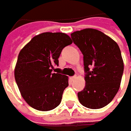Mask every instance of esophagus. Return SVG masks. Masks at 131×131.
<instances>
[{
    "label": "esophagus",
    "mask_w": 131,
    "mask_h": 131,
    "mask_svg": "<svg viewBox=\"0 0 131 131\" xmlns=\"http://www.w3.org/2000/svg\"><path fill=\"white\" fill-rule=\"evenodd\" d=\"M76 78H77V77H76V76H73V77H71L70 79H71L72 81H73V80H74V79H75Z\"/></svg>",
    "instance_id": "obj_1"
}]
</instances>
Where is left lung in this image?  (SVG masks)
I'll use <instances>...</instances> for the list:
<instances>
[{
  "label": "left lung",
  "instance_id": "obj_1",
  "mask_svg": "<svg viewBox=\"0 0 131 131\" xmlns=\"http://www.w3.org/2000/svg\"><path fill=\"white\" fill-rule=\"evenodd\" d=\"M83 54L85 88L78 93L79 102L92 109L103 108L118 92L124 70L119 47L113 39L95 29L71 34Z\"/></svg>",
  "mask_w": 131,
  "mask_h": 131
}]
</instances>
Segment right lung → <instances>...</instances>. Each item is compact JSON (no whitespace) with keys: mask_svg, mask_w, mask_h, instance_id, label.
Returning a JSON list of instances; mask_svg holds the SVG:
<instances>
[{"mask_svg":"<svg viewBox=\"0 0 131 131\" xmlns=\"http://www.w3.org/2000/svg\"><path fill=\"white\" fill-rule=\"evenodd\" d=\"M72 43L67 34L43 33L33 37L18 55L14 77L23 98L39 111H49L61 102L68 86L67 76L52 73L63 49Z\"/></svg>","mask_w":131,"mask_h":131,"instance_id":"obj_1","label":"right lung"}]
</instances>
